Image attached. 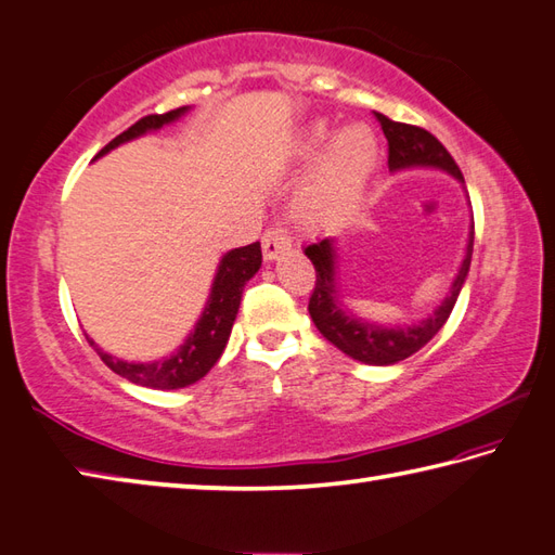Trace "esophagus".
Returning <instances> with one entry per match:
<instances>
[{"label": "esophagus", "instance_id": "1", "mask_svg": "<svg viewBox=\"0 0 555 555\" xmlns=\"http://www.w3.org/2000/svg\"><path fill=\"white\" fill-rule=\"evenodd\" d=\"M292 248V238H289V232L285 227H270L266 229L263 234V258L266 260H275L280 256H285L287 250Z\"/></svg>", "mask_w": 555, "mask_h": 555}]
</instances>
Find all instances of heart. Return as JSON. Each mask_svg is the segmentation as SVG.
Here are the masks:
<instances>
[{
  "label": "heart",
  "mask_w": 555,
  "mask_h": 555,
  "mask_svg": "<svg viewBox=\"0 0 555 555\" xmlns=\"http://www.w3.org/2000/svg\"><path fill=\"white\" fill-rule=\"evenodd\" d=\"M297 154L301 159L321 154L295 201L305 222H319L348 212L358 203L379 164V138L367 122H348L333 134L328 122L317 120L299 134Z\"/></svg>",
  "instance_id": "heart-1"
}]
</instances>
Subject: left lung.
I'll list each match as a JSON object with an SVG mask.
<instances>
[{
    "label": "left lung",
    "mask_w": 555,
    "mask_h": 555,
    "mask_svg": "<svg viewBox=\"0 0 555 555\" xmlns=\"http://www.w3.org/2000/svg\"><path fill=\"white\" fill-rule=\"evenodd\" d=\"M379 120L384 138L389 142V171H405V169H440L464 185V176L459 171L456 162L452 159L442 142L423 128L415 125L396 122L386 118L382 113H374ZM472 254H474V222L472 232H468L466 242V256L459 266L456 275L449 285L447 297L435 307L433 313H427L421 321L401 323V326H386V323H374L370 319H362L345 305V295L340 292V278H338V242L333 236L321 238L317 244H309L305 248V256L317 268V285H313L311 299H309V313L311 321L317 323L321 336L328 343L336 345L348 358L364 362V364H396L413 352L425 348L440 328L447 323L449 313H452L459 292H462L468 268H472Z\"/></svg>",
    "instance_id": "left-lung-1"
}]
</instances>
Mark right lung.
<instances>
[{
  "label": "right lung",
  "instance_id": "add662e5",
  "mask_svg": "<svg viewBox=\"0 0 555 555\" xmlns=\"http://www.w3.org/2000/svg\"><path fill=\"white\" fill-rule=\"evenodd\" d=\"M191 111L188 106L169 111L164 115H147L132 125V128L125 130L118 138L111 140L106 147H103L96 159L103 154H108L111 150L120 147V144L138 140L142 134L162 130L164 125L176 122L179 118ZM260 263H263V254H260V244H248L242 248H232L227 250L219 260L217 273L210 287V297L205 301V309L201 313V319L195 321L193 331L188 333V338L176 348L171 354H166L162 360L154 362H128L120 358H113L111 352H103L96 343L89 338V343L96 348L101 354V360L108 364V367L125 376V379L140 386H150V389H183V386H191L195 382H201L203 376L210 372L217 360L222 358V352L227 348L229 333H232V326L236 321L238 305H242V295L246 282L258 273Z\"/></svg>",
  "mask_w": 555,
  "mask_h": 555
}]
</instances>
